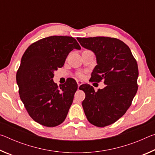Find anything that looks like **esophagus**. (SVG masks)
Segmentation results:
<instances>
[{
    "mask_svg": "<svg viewBox=\"0 0 155 155\" xmlns=\"http://www.w3.org/2000/svg\"><path fill=\"white\" fill-rule=\"evenodd\" d=\"M77 82L78 87H80V85H82V84H83V81H77Z\"/></svg>",
    "mask_w": 155,
    "mask_h": 155,
    "instance_id": "esophagus-1",
    "label": "esophagus"
}]
</instances>
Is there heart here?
Instances as JSON below:
<instances>
[{
	"instance_id": "1",
	"label": "heart",
	"mask_w": 155,
	"mask_h": 155,
	"mask_svg": "<svg viewBox=\"0 0 155 155\" xmlns=\"http://www.w3.org/2000/svg\"><path fill=\"white\" fill-rule=\"evenodd\" d=\"M76 76H77V77L79 78H84V77H85V75H84L83 73L81 72H77V74H76Z\"/></svg>"
}]
</instances>
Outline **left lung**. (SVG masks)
<instances>
[{
  "instance_id": "1",
  "label": "left lung",
  "mask_w": 155,
  "mask_h": 155,
  "mask_svg": "<svg viewBox=\"0 0 155 155\" xmlns=\"http://www.w3.org/2000/svg\"><path fill=\"white\" fill-rule=\"evenodd\" d=\"M77 39L96 56L91 82L103 81L106 85L97 91L89 84L80 86L85 94L82 103L84 112L88 121L96 127L111 125L127 112L137 93V61L129 47L117 38L98 36Z\"/></svg>"
}]
</instances>
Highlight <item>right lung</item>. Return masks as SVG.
Masks as SVG:
<instances>
[{
  "instance_id": "1",
  "label": "right lung",
  "mask_w": 155,
  "mask_h": 155,
  "mask_svg": "<svg viewBox=\"0 0 155 155\" xmlns=\"http://www.w3.org/2000/svg\"><path fill=\"white\" fill-rule=\"evenodd\" d=\"M74 48L81 46L72 37L50 36L31 44L21 59L16 73L20 99L31 118L45 127L61 124L73 102L76 81L58 86L52 78Z\"/></svg>"
}]
</instances>
